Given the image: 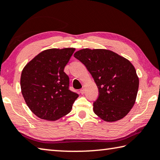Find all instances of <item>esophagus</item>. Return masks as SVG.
<instances>
[{"label": "esophagus", "mask_w": 160, "mask_h": 160, "mask_svg": "<svg viewBox=\"0 0 160 160\" xmlns=\"http://www.w3.org/2000/svg\"><path fill=\"white\" fill-rule=\"evenodd\" d=\"M80 92L81 94H84L85 93V89H84V88H82V89H80Z\"/></svg>", "instance_id": "1"}]
</instances>
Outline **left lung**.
<instances>
[{
    "label": "left lung",
    "mask_w": 160,
    "mask_h": 160,
    "mask_svg": "<svg viewBox=\"0 0 160 160\" xmlns=\"http://www.w3.org/2000/svg\"><path fill=\"white\" fill-rule=\"evenodd\" d=\"M74 56L85 65L99 90L93 111L102 120L123 118L135 102L139 78L132 64L117 53L103 49H82Z\"/></svg>",
    "instance_id": "left-lung-1"
}]
</instances>
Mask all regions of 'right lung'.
Wrapping results in <instances>:
<instances>
[{
  "instance_id": "add662e5",
  "label": "right lung",
  "mask_w": 160,
  "mask_h": 160,
  "mask_svg": "<svg viewBox=\"0 0 160 160\" xmlns=\"http://www.w3.org/2000/svg\"><path fill=\"white\" fill-rule=\"evenodd\" d=\"M75 48L49 49L39 53L22 71V95L38 118L57 120L70 112L78 94L70 90L65 66Z\"/></svg>"
}]
</instances>
